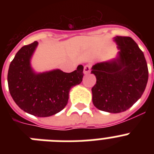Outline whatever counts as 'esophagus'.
<instances>
[{
	"label": "esophagus",
	"instance_id": "34e87169",
	"mask_svg": "<svg viewBox=\"0 0 154 154\" xmlns=\"http://www.w3.org/2000/svg\"><path fill=\"white\" fill-rule=\"evenodd\" d=\"M90 69H91V65H86L84 66V70L83 72L84 74H88V73L90 72Z\"/></svg>",
	"mask_w": 154,
	"mask_h": 154
}]
</instances>
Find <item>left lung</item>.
<instances>
[{
  "mask_svg": "<svg viewBox=\"0 0 154 154\" xmlns=\"http://www.w3.org/2000/svg\"><path fill=\"white\" fill-rule=\"evenodd\" d=\"M117 57L96 63L91 73L96 83L92 88V103L97 109L111 113L124 112L142 96L148 81L143 52L130 37L116 36Z\"/></svg>",
  "mask_w": 154,
  "mask_h": 154,
  "instance_id": "left-lung-1",
  "label": "left lung"
}]
</instances>
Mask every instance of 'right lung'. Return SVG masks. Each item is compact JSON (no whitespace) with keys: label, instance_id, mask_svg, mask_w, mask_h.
I'll return each instance as SVG.
<instances>
[{"label":"right lung","instance_id":"1","mask_svg":"<svg viewBox=\"0 0 154 154\" xmlns=\"http://www.w3.org/2000/svg\"><path fill=\"white\" fill-rule=\"evenodd\" d=\"M38 42L24 45L11 62L8 73V89L14 101L24 112L47 117L62 111L69 101L71 88L83 78V66L70 73L60 69L37 73L31 59Z\"/></svg>","mask_w":154,"mask_h":154}]
</instances>
